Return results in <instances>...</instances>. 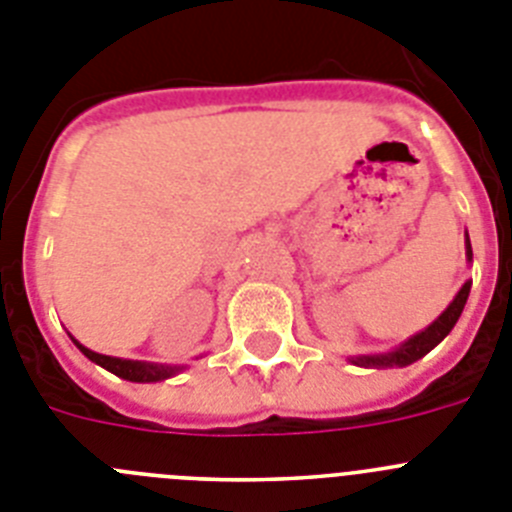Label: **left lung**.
Segmentation results:
<instances>
[{
	"label": "left lung",
	"instance_id": "8db88e82",
	"mask_svg": "<svg viewBox=\"0 0 512 512\" xmlns=\"http://www.w3.org/2000/svg\"><path fill=\"white\" fill-rule=\"evenodd\" d=\"M464 248H467V261L472 264V243H469V235L464 238ZM469 289H472V279H467V282L461 284V289L456 292L454 300L449 302V307H446L428 328H423L420 333L410 336L408 341H402L400 346H395L392 351H384V354L348 356V361L356 366H366V369H392V366H408L413 364V361L423 359L428 351H433V348L451 333V328H454L456 320H459L461 310L467 305Z\"/></svg>",
	"mask_w": 512,
	"mask_h": 512
}]
</instances>
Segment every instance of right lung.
<instances>
[{
  "instance_id": "add662e5",
  "label": "right lung",
  "mask_w": 512,
  "mask_h": 512,
  "mask_svg": "<svg viewBox=\"0 0 512 512\" xmlns=\"http://www.w3.org/2000/svg\"><path fill=\"white\" fill-rule=\"evenodd\" d=\"M71 341H74V346L79 348L81 354L87 356L89 361L99 364L102 369L115 374V377L128 379V382H140V384L164 382V379L174 377V374H179L182 369H187V366H179V364H153V361H133V359H117V356H104V354H97V351H92V348L81 346L74 336H71Z\"/></svg>"
}]
</instances>
